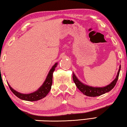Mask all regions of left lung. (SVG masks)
Instances as JSON below:
<instances>
[{
	"label": "left lung",
	"mask_w": 127,
	"mask_h": 127,
	"mask_svg": "<svg viewBox=\"0 0 127 127\" xmlns=\"http://www.w3.org/2000/svg\"><path fill=\"white\" fill-rule=\"evenodd\" d=\"M120 70V66L119 67V70H118L117 77H116L115 79L110 84H109V85L104 87H94L84 85L78 80V78H77L73 73V79L74 82L76 84L77 87L83 94L87 96H90V97H96V96H100L102 94H104L106 93V92H109L114 87L118 79V77H119Z\"/></svg>",
	"instance_id": "left-lung-1"
}]
</instances>
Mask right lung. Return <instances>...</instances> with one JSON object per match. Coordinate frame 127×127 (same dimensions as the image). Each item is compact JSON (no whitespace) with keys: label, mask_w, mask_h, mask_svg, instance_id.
Listing matches in <instances>:
<instances>
[{"label":"right lung","mask_w":127,"mask_h":127,"mask_svg":"<svg viewBox=\"0 0 127 127\" xmlns=\"http://www.w3.org/2000/svg\"><path fill=\"white\" fill-rule=\"evenodd\" d=\"M57 65L58 63H56L53 66V67L51 68L50 70L49 71L48 76H47L45 81L42 85L37 91L33 92V93H31L30 94H23L19 93V92H17L14 90L10 86V85L8 84V86H9L10 90H11V91L17 97L23 100L29 101H35L42 99V98L45 97L50 91L53 82V73L55 70V67L57 66Z\"/></svg>","instance_id":"add662e5"}]
</instances>
